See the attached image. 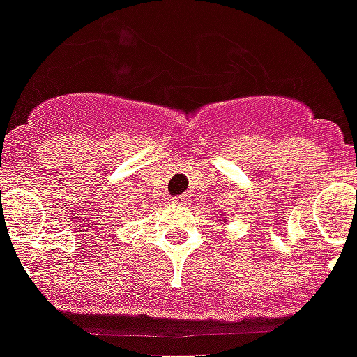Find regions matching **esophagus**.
<instances>
[{
    "instance_id": "1",
    "label": "esophagus",
    "mask_w": 357,
    "mask_h": 357,
    "mask_svg": "<svg viewBox=\"0 0 357 357\" xmlns=\"http://www.w3.org/2000/svg\"><path fill=\"white\" fill-rule=\"evenodd\" d=\"M187 200H189V197H187V195H179V197H174V199H172V204L183 206V204H187Z\"/></svg>"
}]
</instances>
